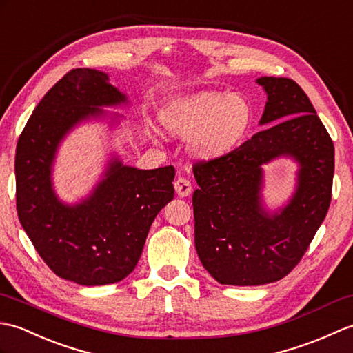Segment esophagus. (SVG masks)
Returning <instances> with one entry per match:
<instances>
[{"label":"esophagus","instance_id":"1","mask_svg":"<svg viewBox=\"0 0 353 353\" xmlns=\"http://www.w3.org/2000/svg\"><path fill=\"white\" fill-rule=\"evenodd\" d=\"M174 185H175L176 194H178V196H181V198L189 196V194H190L192 190H193L190 181H189V179H187V178H184V176H178V178L175 179Z\"/></svg>","mask_w":353,"mask_h":353}]
</instances>
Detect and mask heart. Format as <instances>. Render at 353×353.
<instances>
[{"label": "heart", "mask_w": 353, "mask_h": 353, "mask_svg": "<svg viewBox=\"0 0 353 353\" xmlns=\"http://www.w3.org/2000/svg\"><path fill=\"white\" fill-rule=\"evenodd\" d=\"M252 119L254 108L248 98L221 92H199L163 112V122L169 130L193 134V151L203 159L223 155L236 148Z\"/></svg>", "instance_id": "b5f03b06"}]
</instances>
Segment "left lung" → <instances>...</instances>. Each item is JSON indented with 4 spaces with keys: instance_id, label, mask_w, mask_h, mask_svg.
<instances>
[{
    "instance_id": "obj_1",
    "label": "left lung",
    "mask_w": 353,
    "mask_h": 353,
    "mask_svg": "<svg viewBox=\"0 0 353 353\" xmlns=\"http://www.w3.org/2000/svg\"><path fill=\"white\" fill-rule=\"evenodd\" d=\"M268 93L261 125L236 150L193 164L194 246L203 268L225 285H263L292 272L332 196L334 143L301 85L261 77ZM300 163L294 198L270 215L261 203L263 163L278 156Z\"/></svg>"
}]
</instances>
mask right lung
Instances as JSON below:
<instances>
[{
    "mask_svg": "<svg viewBox=\"0 0 353 353\" xmlns=\"http://www.w3.org/2000/svg\"><path fill=\"white\" fill-rule=\"evenodd\" d=\"M128 103L97 69H72L46 92L22 130L17 157V210L37 254L57 276L80 285L119 283L134 270L151 225L174 199V166L142 170L108 163L89 198L68 205L52 189L59 143L77 123Z\"/></svg>",
    "mask_w": 353,
    "mask_h": 353,
    "instance_id": "obj_1",
    "label": "right lung"
}]
</instances>
